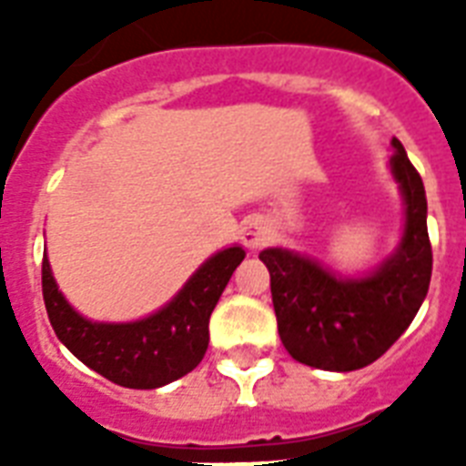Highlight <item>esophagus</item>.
I'll return each instance as SVG.
<instances>
[{
    "mask_svg": "<svg viewBox=\"0 0 466 466\" xmlns=\"http://www.w3.org/2000/svg\"><path fill=\"white\" fill-rule=\"evenodd\" d=\"M270 239V227L268 222H263L261 218L248 219L244 229H241V241H244V247L256 251V248H263L268 244Z\"/></svg>",
    "mask_w": 466,
    "mask_h": 466,
    "instance_id": "obj_1",
    "label": "esophagus"
}]
</instances>
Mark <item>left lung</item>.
Returning a JSON list of instances; mask_svg holds the SVG:
<instances>
[{"mask_svg":"<svg viewBox=\"0 0 466 466\" xmlns=\"http://www.w3.org/2000/svg\"><path fill=\"white\" fill-rule=\"evenodd\" d=\"M391 174L404 196V237L397 254L365 278H340L288 248L258 254L270 273L278 333L288 353L309 368L350 372L375 362L409 329L428 295L433 248L420 174L404 145L391 140Z\"/></svg>","mask_w":466,"mask_h":466,"instance_id":"obj_1","label":"left lung"}]
</instances>
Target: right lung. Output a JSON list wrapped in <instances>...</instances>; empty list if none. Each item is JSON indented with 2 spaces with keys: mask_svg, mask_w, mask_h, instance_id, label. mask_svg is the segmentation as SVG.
Masks as SVG:
<instances>
[{
  "mask_svg": "<svg viewBox=\"0 0 466 466\" xmlns=\"http://www.w3.org/2000/svg\"><path fill=\"white\" fill-rule=\"evenodd\" d=\"M244 248L219 251L193 273L164 309L130 324H98L76 314L57 290L43 254V299L57 339L84 365L130 390H157L188 375L203 360L210 340V314L229 278L244 261Z\"/></svg>",
  "mask_w": 466,
  "mask_h": 466,
  "instance_id": "obj_1",
  "label": "right lung"
}]
</instances>
